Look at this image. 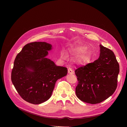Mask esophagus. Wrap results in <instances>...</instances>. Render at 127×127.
<instances>
[{
	"label": "esophagus",
	"instance_id": "34e87169",
	"mask_svg": "<svg viewBox=\"0 0 127 127\" xmlns=\"http://www.w3.org/2000/svg\"><path fill=\"white\" fill-rule=\"evenodd\" d=\"M68 72L69 74H73L74 73V71L71 68H69L68 69Z\"/></svg>",
	"mask_w": 127,
	"mask_h": 127
}]
</instances>
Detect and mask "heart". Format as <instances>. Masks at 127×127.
Instances as JSON below:
<instances>
[{
  "label": "heart",
  "mask_w": 127,
  "mask_h": 127,
  "mask_svg": "<svg viewBox=\"0 0 127 127\" xmlns=\"http://www.w3.org/2000/svg\"><path fill=\"white\" fill-rule=\"evenodd\" d=\"M85 51V50H84V49L80 48H77L74 50V51H75L76 52V53H77V54H78V55L81 54V53H83ZM61 58L63 59H66L67 58V54H66V53L65 52H63L62 53ZM89 59H90V58L88 56V55L85 54V55H83L80 56L79 58H78L77 59V62L79 64H83L85 62L88 61Z\"/></svg>",
  "instance_id": "heart-1"
}]
</instances>
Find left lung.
I'll use <instances>...</instances> for the list:
<instances>
[{"instance_id":"obj_1","label":"left lung","mask_w":127,"mask_h":127,"mask_svg":"<svg viewBox=\"0 0 127 127\" xmlns=\"http://www.w3.org/2000/svg\"><path fill=\"white\" fill-rule=\"evenodd\" d=\"M100 47L98 59L75 71L78 81L76 95L81 101L91 104L108 98L117 86L119 65L116 57L111 50L101 45Z\"/></svg>"}]
</instances>
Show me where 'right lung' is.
Returning a JSON list of instances; mask_svg holds the SVG:
<instances>
[{"label":"right lung","instance_id":"right-lung-1","mask_svg":"<svg viewBox=\"0 0 127 127\" xmlns=\"http://www.w3.org/2000/svg\"><path fill=\"white\" fill-rule=\"evenodd\" d=\"M52 45L35 42L26 45L17 55L11 73L15 89L25 101L38 104L48 100L58 79L67 75V68L58 66L46 57Z\"/></svg>","mask_w":127,"mask_h":127}]
</instances>
